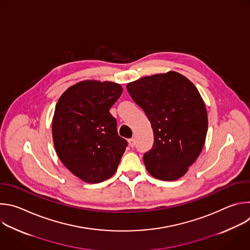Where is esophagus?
I'll use <instances>...</instances> for the list:
<instances>
[{
  "mask_svg": "<svg viewBox=\"0 0 250 250\" xmlns=\"http://www.w3.org/2000/svg\"><path fill=\"white\" fill-rule=\"evenodd\" d=\"M128 145H129V146H130V147H134V146H135V141H134V139H133V138L128 139Z\"/></svg>",
  "mask_w": 250,
  "mask_h": 250,
  "instance_id": "34e87169",
  "label": "esophagus"
}]
</instances>
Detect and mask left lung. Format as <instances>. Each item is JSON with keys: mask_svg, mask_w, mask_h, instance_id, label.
<instances>
[{"mask_svg": "<svg viewBox=\"0 0 250 250\" xmlns=\"http://www.w3.org/2000/svg\"><path fill=\"white\" fill-rule=\"evenodd\" d=\"M126 89L153 129V146L144 156L147 171L159 180L179 179L199 157L208 131V114L198 89L175 71L142 77Z\"/></svg>", "mask_w": 250, "mask_h": 250, "instance_id": "obj_1", "label": "left lung"}]
</instances>
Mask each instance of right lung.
Instances as JSON below:
<instances>
[{"label": "right lung", "mask_w": 250, "mask_h": 250, "mask_svg": "<svg viewBox=\"0 0 250 250\" xmlns=\"http://www.w3.org/2000/svg\"><path fill=\"white\" fill-rule=\"evenodd\" d=\"M123 93L120 84L85 80L59 98L52 120L55 151L71 172L87 183H100L117 171L127 142L118 134L111 106Z\"/></svg>", "instance_id": "right-lung-1"}]
</instances>
